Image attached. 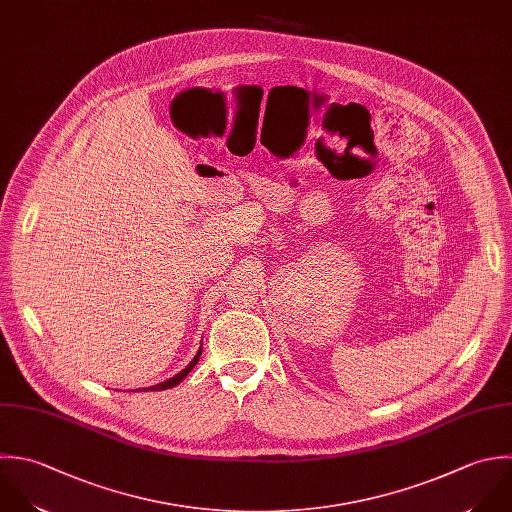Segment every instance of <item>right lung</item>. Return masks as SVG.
<instances>
[{
    "mask_svg": "<svg viewBox=\"0 0 512 512\" xmlns=\"http://www.w3.org/2000/svg\"><path fill=\"white\" fill-rule=\"evenodd\" d=\"M199 357H201V349H199V353L193 357V361L181 371V373H177L175 377H171L169 381H163V383H159V385H155V387H151V391H163V389H171V387H175V385H179L187 375H189V371L197 365V361H199Z\"/></svg>",
    "mask_w": 512,
    "mask_h": 512,
    "instance_id": "obj_1",
    "label": "right lung"
}]
</instances>
